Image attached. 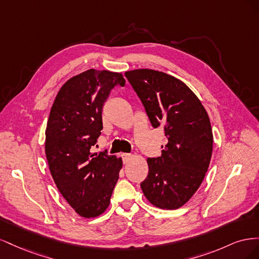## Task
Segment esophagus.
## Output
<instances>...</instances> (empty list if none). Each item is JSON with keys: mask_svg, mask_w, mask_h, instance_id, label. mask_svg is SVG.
<instances>
[{"mask_svg": "<svg viewBox=\"0 0 259 259\" xmlns=\"http://www.w3.org/2000/svg\"><path fill=\"white\" fill-rule=\"evenodd\" d=\"M121 156H122L124 163H127L132 159V154H130V153H122Z\"/></svg>", "mask_w": 259, "mask_h": 259, "instance_id": "34e87169", "label": "esophagus"}]
</instances>
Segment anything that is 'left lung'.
<instances>
[{
  "label": "left lung",
  "instance_id": "left-lung-1",
  "mask_svg": "<svg viewBox=\"0 0 259 259\" xmlns=\"http://www.w3.org/2000/svg\"><path fill=\"white\" fill-rule=\"evenodd\" d=\"M151 125H164L167 145L159 158H148L149 173L140 184L148 201L160 208L183 206L199 189L207 171L213 133L207 112L193 92L164 72H125Z\"/></svg>",
  "mask_w": 259,
  "mask_h": 259
}]
</instances>
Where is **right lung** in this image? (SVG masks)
<instances>
[{
	"label": "right lung",
	"instance_id": "obj_1",
	"mask_svg": "<svg viewBox=\"0 0 259 259\" xmlns=\"http://www.w3.org/2000/svg\"><path fill=\"white\" fill-rule=\"evenodd\" d=\"M124 86L121 73L90 69L68 80L51 109L45 153L59 192L85 218L103 214L119 179L122 160L94 153L103 130V108L110 92Z\"/></svg>",
	"mask_w": 259,
	"mask_h": 259
}]
</instances>
